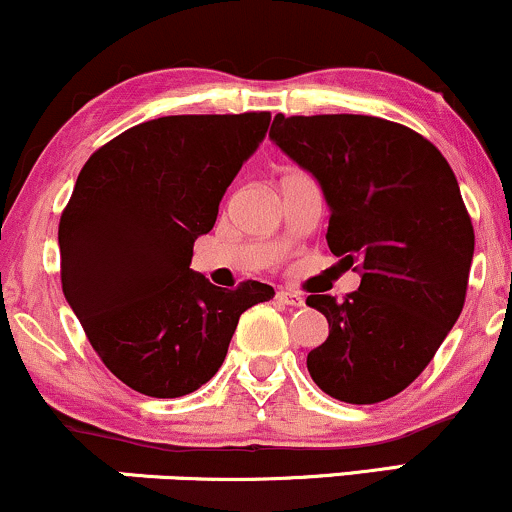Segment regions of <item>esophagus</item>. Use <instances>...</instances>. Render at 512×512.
Returning <instances> with one entry per match:
<instances>
[{"mask_svg":"<svg viewBox=\"0 0 512 512\" xmlns=\"http://www.w3.org/2000/svg\"><path fill=\"white\" fill-rule=\"evenodd\" d=\"M276 301H279L281 305H291V308H301L303 296L296 291H279L276 293Z\"/></svg>","mask_w":512,"mask_h":512,"instance_id":"1","label":"esophagus"}]
</instances>
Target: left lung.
Wrapping results in <instances>:
<instances>
[{"label": "left lung", "instance_id": "8db88e82", "mask_svg": "<svg viewBox=\"0 0 512 512\" xmlns=\"http://www.w3.org/2000/svg\"><path fill=\"white\" fill-rule=\"evenodd\" d=\"M269 137L315 175L327 245L358 291L308 296L330 337L308 354L322 392L349 404L399 395L462 313L474 228L445 156L414 129L370 115H276Z\"/></svg>", "mask_w": 512, "mask_h": 512}]
</instances>
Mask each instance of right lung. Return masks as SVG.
Returning <instances> with one entry per match:
<instances>
[{
	"label": "right lung",
	"mask_w": 512,
	"mask_h": 512,
	"mask_svg": "<svg viewBox=\"0 0 512 512\" xmlns=\"http://www.w3.org/2000/svg\"><path fill=\"white\" fill-rule=\"evenodd\" d=\"M269 120L267 110L158 117L93 151L76 178L57 231L64 298L105 368L146 397L209 383L240 315L274 298L260 281L228 291L190 269Z\"/></svg>",
	"instance_id": "add662e5"
}]
</instances>
